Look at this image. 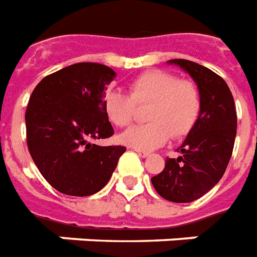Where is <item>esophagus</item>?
<instances>
[{"label": "esophagus", "instance_id": "obj_1", "mask_svg": "<svg viewBox=\"0 0 257 257\" xmlns=\"http://www.w3.org/2000/svg\"><path fill=\"white\" fill-rule=\"evenodd\" d=\"M136 152H137V153H138V156H141V157H148V156H149V153H148V152L138 151V149H136Z\"/></svg>", "mask_w": 257, "mask_h": 257}]
</instances>
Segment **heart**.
Segmentation results:
<instances>
[{"label": "heart", "mask_w": 257, "mask_h": 257, "mask_svg": "<svg viewBox=\"0 0 257 257\" xmlns=\"http://www.w3.org/2000/svg\"><path fill=\"white\" fill-rule=\"evenodd\" d=\"M149 105L145 124L130 127L119 141L138 151H153L172 138L188 136L201 112V94L197 85L181 80L177 75L153 69L140 75L130 83V93L109 90L102 98L108 120L126 127L137 116V106Z\"/></svg>", "instance_id": "heart-1"}]
</instances>
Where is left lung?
I'll use <instances>...</instances> for the list:
<instances>
[{
  "instance_id": "left-lung-1",
  "label": "left lung",
  "mask_w": 257,
  "mask_h": 257,
  "mask_svg": "<svg viewBox=\"0 0 257 257\" xmlns=\"http://www.w3.org/2000/svg\"><path fill=\"white\" fill-rule=\"evenodd\" d=\"M196 82L201 94V112L178 152L167 159L159 175L152 178L156 192L172 203H192L220 181L233 153L237 113L231 91L219 75L189 60L174 59Z\"/></svg>"
}]
</instances>
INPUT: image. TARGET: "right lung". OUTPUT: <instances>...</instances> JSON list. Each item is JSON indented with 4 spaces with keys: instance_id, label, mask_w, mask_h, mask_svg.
Returning a JSON list of instances; mask_svg holds the SVG:
<instances>
[{
    "instance_id": "1",
    "label": "right lung",
    "mask_w": 257,
    "mask_h": 257,
    "mask_svg": "<svg viewBox=\"0 0 257 257\" xmlns=\"http://www.w3.org/2000/svg\"><path fill=\"white\" fill-rule=\"evenodd\" d=\"M115 71L78 63L45 76L26 110L27 147L42 177L60 193L85 197L100 192L115 171L124 147L94 144L113 136L102 109Z\"/></svg>"
}]
</instances>
